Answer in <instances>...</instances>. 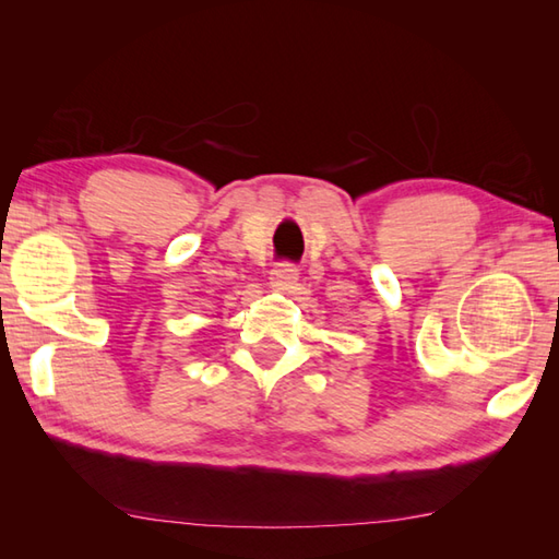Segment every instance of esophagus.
I'll list each match as a JSON object with an SVG mask.
<instances>
[{"instance_id": "esophagus-1", "label": "esophagus", "mask_w": 559, "mask_h": 559, "mask_svg": "<svg viewBox=\"0 0 559 559\" xmlns=\"http://www.w3.org/2000/svg\"><path fill=\"white\" fill-rule=\"evenodd\" d=\"M300 273H298V266L290 264V261H281V264H276L271 269V281L273 286L281 288V290H288L293 288L295 283H298Z\"/></svg>"}]
</instances>
